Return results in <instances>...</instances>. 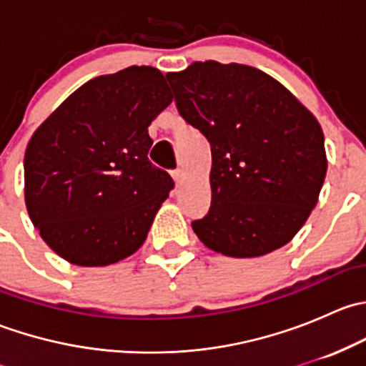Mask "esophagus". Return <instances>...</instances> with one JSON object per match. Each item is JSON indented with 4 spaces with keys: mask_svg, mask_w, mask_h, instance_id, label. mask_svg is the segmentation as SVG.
<instances>
[{
    "mask_svg": "<svg viewBox=\"0 0 366 366\" xmlns=\"http://www.w3.org/2000/svg\"><path fill=\"white\" fill-rule=\"evenodd\" d=\"M172 177H173V180H175L177 186H180L184 180V169H175V172L172 173Z\"/></svg>",
    "mask_w": 366,
    "mask_h": 366,
    "instance_id": "34e87169",
    "label": "esophagus"
}]
</instances>
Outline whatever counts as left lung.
<instances>
[{
	"label": "left lung",
	"mask_w": 366,
	"mask_h": 366,
	"mask_svg": "<svg viewBox=\"0 0 366 366\" xmlns=\"http://www.w3.org/2000/svg\"><path fill=\"white\" fill-rule=\"evenodd\" d=\"M180 114L210 143L209 214L193 230L212 252L282 248L319 202L327 172L315 114L280 81L242 64L194 61L166 74Z\"/></svg>",
	"instance_id": "obj_1"
}]
</instances>
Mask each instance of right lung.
<instances>
[{"label":"right lung","instance_id":"right-lung-1","mask_svg":"<svg viewBox=\"0 0 366 366\" xmlns=\"http://www.w3.org/2000/svg\"><path fill=\"white\" fill-rule=\"evenodd\" d=\"M172 101L159 69L132 65L86 81L33 132L24 204L64 260L104 267L142 248L173 189L149 161V125Z\"/></svg>","mask_w":366,"mask_h":366}]
</instances>
